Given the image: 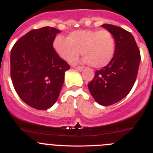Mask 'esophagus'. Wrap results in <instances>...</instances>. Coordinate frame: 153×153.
I'll list each match as a JSON object with an SVG mask.
<instances>
[{
    "mask_svg": "<svg viewBox=\"0 0 153 153\" xmlns=\"http://www.w3.org/2000/svg\"><path fill=\"white\" fill-rule=\"evenodd\" d=\"M74 68H75L76 70H79V71H82V70H83V68H84V67H82V66H77V67H74Z\"/></svg>",
    "mask_w": 153,
    "mask_h": 153,
    "instance_id": "esophagus-1",
    "label": "esophagus"
}]
</instances>
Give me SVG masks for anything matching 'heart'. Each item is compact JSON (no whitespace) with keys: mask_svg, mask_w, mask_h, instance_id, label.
Instances as JSON below:
<instances>
[{"mask_svg":"<svg viewBox=\"0 0 153 153\" xmlns=\"http://www.w3.org/2000/svg\"><path fill=\"white\" fill-rule=\"evenodd\" d=\"M53 48L58 56L67 61L77 58L82 51L84 61L95 68L109 64L114 56L116 41L107 30H83L71 32L67 38L57 36Z\"/></svg>","mask_w":153,"mask_h":153,"instance_id":"b5f03b06","label":"heart"}]
</instances>
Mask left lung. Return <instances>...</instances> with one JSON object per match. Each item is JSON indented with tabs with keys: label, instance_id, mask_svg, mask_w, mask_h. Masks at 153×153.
Masks as SVG:
<instances>
[{
	"label": "left lung",
	"instance_id": "left-lung-1",
	"mask_svg": "<svg viewBox=\"0 0 153 153\" xmlns=\"http://www.w3.org/2000/svg\"><path fill=\"white\" fill-rule=\"evenodd\" d=\"M102 27L114 36L116 51L110 63L96 71L88 88L99 104L110 106L126 97L132 90L141 56L134 36L129 31L112 24Z\"/></svg>",
	"mask_w": 153,
	"mask_h": 153
}]
</instances>
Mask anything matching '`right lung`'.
Returning a JSON list of instances; mask_svg holds the SVG:
<instances>
[{"label":"right lung","mask_w":153,"mask_h":153,"mask_svg":"<svg viewBox=\"0 0 153 153\" xmlns=\"http://www.w3.org/2000/svg\"><path fill=\"white\" fill-rule=\"evenodd\" d=\"M60 30L51 27L34 29L21 36L10 51V77L24 102L47 109L56 102L70 68L53 47Z\"/></svg>","instance_id":"add662e5"}]
</instances>
